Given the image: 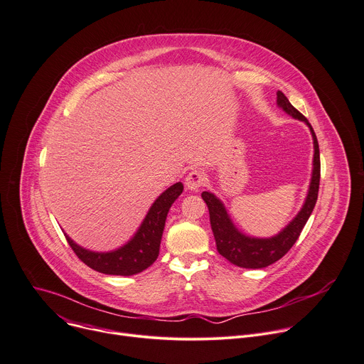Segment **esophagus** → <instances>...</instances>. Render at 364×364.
<instances>
[{"label": "esophagus", "mask_w": 364, "mask_h": 364, "mask_svg": "<svg viewBox=\"0 0 364 364\" xmlns=\"http://www.w3.org/2000/svg\"><path fill=\"white\" fill-rule=\"evenodd\" d=\"M205 173L200 172V171H191L186 178H185V185L189 191H198L200 186H203L205 183Z\"/></svg>", "instance_id": "esophagus-1"}]
</instances>
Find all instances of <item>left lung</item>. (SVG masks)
Segmentation results:
<instances>
[{
  "mask_svg": "<svg viewBox=\"0 0 364 364\" xmlns=\"http://www.w3.org/2000/svg\"><path fill=\"white\" fill-rule=\"evenodd\" d=\"M276 104L277 107L285 111L292 118H296L308 126L312 140H314V160H312V173H311V182L308 188V193L305 198V203L301 208V211L294 217L289 224L280 230L276 235L272 237H252L240 231L230 214L227 213L225 205L223 200L217 198L213 192L204 191L200 193L205 204L208 205L210 211V221L211 228L214 232L217 250L221 256H224L230 263L245 267V269H263L269 264L277 262L279 259L284 257L291 247L295 245L302 228L305 227L309 215L314 211V207L316 204L318 198V188H319V172H321V164H319V147L316 136L309 124V121L289 102V100L285 97L282 91L276 92Z\"/></svg>",
  "mask_w": 364,
  "mask_h": 364,
  "instance_id": "left-lung-1",
  "label": "left lung"
}]
</instances>
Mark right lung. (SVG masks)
Masks as SVG:
<instances>
[{"mask_svg":"<svg viewBox=\"0 0 364 364\" xmlns=\"http://www.w3.org/2000/svg\"><path fill=\"white\" fill-rule=\"evenodd\" d=\"M183 185L178 182L161 192L147 211L134 235L121 247L111 252H92L75 241L65 232L66 240L76 256L91 269L104 274L132 276L143 272L159 256L160 240L172 204L182 193Z\"/></svg>","mask_w":364,"mask_h":364,"instance_id":"obj_1","label":"right lung"}]
</instances>
